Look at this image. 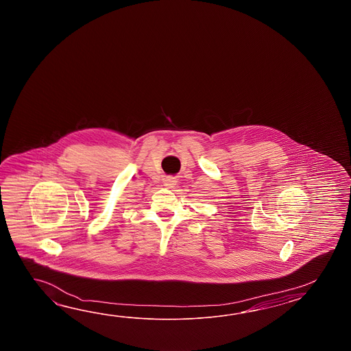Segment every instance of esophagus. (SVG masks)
<instances>
[{"label": "esophagus", "mask_w": 351, "mask_h": 351, "mask_svg": "<svg viewBox=\"0 0 351 351\" xmlns=\"http://www.w3.org/2000/svg\"><path fill=\"white\" fill-rule=\"evenodd\" d=\"M176 184H177V180H176V178L169 177V178L165 179V186H167V188H173Z\"/></svg>", "instance_id": "obj_1"}]
</instances>
